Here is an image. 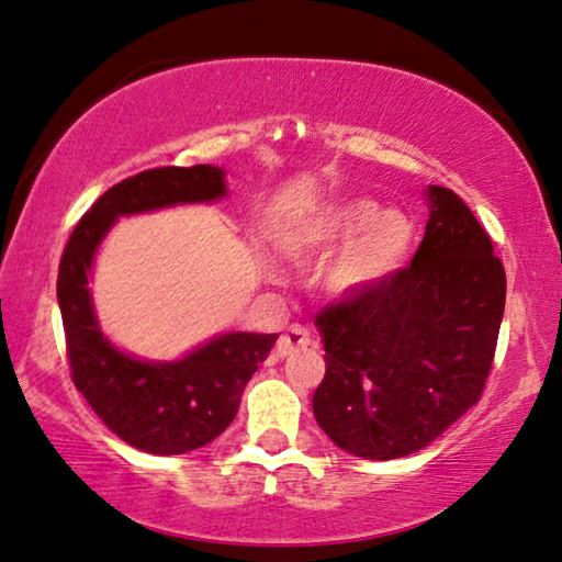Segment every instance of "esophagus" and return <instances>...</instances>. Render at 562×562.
Returning <instances> with one entry per match:
<instances>
[{
  "label": "esophagus",
  "instance_id": "1",
  "mask_svg": "<svg viewBox=\"0 0 562 562\" xmlns=\"http://www.w3.org/2000/svg\"><path fill=\"white\" fill-rule=\"evenodd\" d=\"M306 346H311V334L303 326L293 324L286 328V334L279 338V344H276V356L286 358L296 351V348H306Z\"/></svg>",
  "mask_w": 562,
  "mask_h": 562
}]
</instances>
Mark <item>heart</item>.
Wrapping results in <instances>:
<instances>
[{"label": "heart", "mask_w": 562, "mask_h": 562, "mask_svg": "<svg viewBox=\"0 0 562 562\" xmlns=\"http://www.w3.org/2000/svg\"><path fill=\"white\" fill-rule=\"evenodd\" d=\"M413 238V221L401 211H383L371 199H338L289 221L279 246L301 266L338 250L324 271V289L353 301L383 289L406 266Z\"/></svg>", "instance_id": "heart-1"}]
</instances>
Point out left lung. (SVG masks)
I'll return each mask as SVG.
<instances>
[{
    "label": "left lung",
    "mask_w": 562,
    "mask_h": 562,
    "mask_svg": "<svg viewBox=\"0 0 562 562\" xmlns=\"http://www.w3.org/2000/svg\"><path fill=\"white\" fill-rule=\"evenodd\" d=\"M426 236L383 289L316 316L326 375L314 416L346 453H418L475 406L505 308V271L463 199L428 187Z\"/></svg>",
    "instance_id": "8db88e82"
}]
</instances>
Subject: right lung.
Instances as JSON below:
<instances>
[{"label":"right lung","mask_w":562,"mask_h":562,"mask_svg":"<svg viewBox=\"0 0 562 562\" xmlns=\"http://www.w3.org/2000/svg\"><path fill=\"white\" fill-rule=\"evenodd\" d=\"M226 194V171L211 164L142 171L99 196L64 248L57 301L74 385L112 434L144 453L181 456L224 434L279 334L226 330L173 361L126 353L97 318L89 289L97 254L122 216L214 204Z\"/></svg>","instance_id":"right-lung-1"}]
</instances>
